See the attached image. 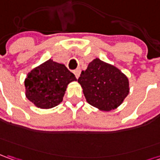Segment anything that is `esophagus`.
Returning a JSON list of instances; mask_svg holds the SVG:
<instances>
[{
	"mask_svg": "<svg viewBox=\"0 0 160 160\" xmlns=\"http://www.w3.org/2000/svg\"><path fill=\"white\" fill-rule=\"evenodd\" d=\"M74 72V74H75V76H76V78H77V79H78V78H79V77H80V68H78V69H76L74 71V72Z\"/></svg>",
	"mask_w": 160,
	"mask_h": 160,
	"instance_id": "1",
	"label": "esophagus"
}]
</instances>
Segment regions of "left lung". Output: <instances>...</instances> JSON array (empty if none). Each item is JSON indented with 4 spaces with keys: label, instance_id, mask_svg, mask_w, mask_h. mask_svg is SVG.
<instances>
[{
    "label": "left lung",
    "instance_id": "obj_1",
    "mask_svg": "<svg viewBox=\"0 0 160 160\" xmlns=\"http://www.w3.org/2000/svg\"><path fill=\"white\" fill-rule=\"evenodd\" d=\"M78 82L87 102L101 111L110 112L118 107L129 93V82L117 67L99 58L88 63Z\"/></svg>",
    "mask_w": 160,
    "mask_h": 160
}]
</instances>
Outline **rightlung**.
<instances>
[{"mask_svg": "<svg viewBox=\"0 0 160 160\" xmlns=\"http://www.w3.org/2000/svg\"><path fill=\"white\" fill-rule=\"evenodd\" d=\"M74 80L75 75L64 64L49 59L27 74L25 96L38 108L50 109L63 101L67 86Z\"/></svg>", "mask_w": 160, "mask_h": 160, "instance_id": "right-lung-1", "label": "right lung"}]
</instances>
